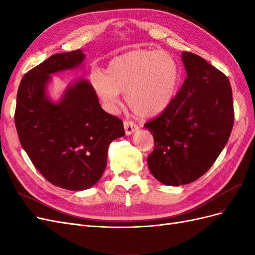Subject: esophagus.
<instances>
[{
	"label": "esophagus",
	"mask_w": 255,
	"mask_h": 255,
	"mask_svg": "<svg viewBox=\"0 0 255 255\" xmlns=\"http://www.w3.org/2000/svg\"><path fill=\"white\" fill-rule=\"evenodd\" d=\"M123 127H125V130H126L127 135L133 134L135 130L138 129V127L135 125V123L130 122V121H127V120L123 122Z\"/></svg>",
	"instance_id": "obj_1"
}]
</instances>
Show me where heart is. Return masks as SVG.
<instances>
[{
  "mask_svg": "<svg viewBox=\"0 0 255 255\" xmlns=\"http://www.w3.org/2000/svg\"><path fill=\"white\" fill-rule=\"evenodd\" d=\"M90 82L110 109L118 105L120 94L136 115L152 118L173 101L180 82V68L166 51L136 50L113 58L104 73L96 71Z\"/></svg>",
  "mask_w": 255,
  "mask_h": 255,
  "instance_id": "heart-1",
  "label": "heart"
}]
</instances>
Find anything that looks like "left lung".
Wrapping results in <instances>:
<instances>
[{"label":"left lung","instance_id":"left-lung-1","mask_svg":"<svg viewBox=\"0 0 255 255\" xmlns=\"http://www.w3.org/2000/svg\"><path fill=\"white\" fill-rule=\"evenodd\" d=\"M187 78L172 103L148 121L154 150L146 158L153 176L171 186L189 184L210 169L225 148L234 123L232 88L218 69L182 53Z\"/></svg>","mask_w":255,"mask_h":255}]
</instances>
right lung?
<instances>
[{
  "label": "right lung",
  "instance_id": "add662e5",
  "mask_svg": "<svg viewBox=\"0 0 255 255\" xmlns=\"http://www.w3.org/2000/svg\"><path fill=\"white\" fill-rule=\"evenodd\" d=\"M82 50L54 54L23 76L14 113L19 140L33 165L55 186L88 189L100 180L123 122L102 110L91 84H70L57 103L47 95L51 74L79 67Z\"/></svg>",
  "mask_w": 255,
  "mask_h": 255
}]
</instances>
